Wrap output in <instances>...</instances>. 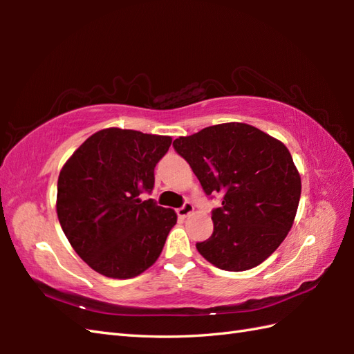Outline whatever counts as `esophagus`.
<instances>
[{"mask_svg": "<svg viewBox=\"0 0 354 354\" xmlns=\"http://www.w3.org/2000/svg\"><path fill=\"white\" fill-rule=\"evenodd\" d=\"M193 209H194V207H193L192 202H185V204L181 208L176 209V214L184 219V217H187V216L193 213Z\"/></svg>", "mask_w": 354, "mask_h": 354, "instance_id": "34e87169", "label": "esophagus"}]
</instances>
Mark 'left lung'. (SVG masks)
Masks as SVG:
<instances>
[{
    "label": "left lung",
    "mask_w": 354,
    "mask_h": 354,
    "mask_svg": "<svg viewBox=\"0 0 354 354\" xmlns=\"http://www.w3.org/2000/svg\"><path fill=\"white\" fill-rule=\"evenodd\" d=\"M173 147L207 196H223L222 207L212 212V237L196 243L199 254L232 272L259 266L288 236L301 196L288 147L245 123L205 127L176 138Z\"/></svg>",
    "instance_id": "8db88e82"
}]
</instances>
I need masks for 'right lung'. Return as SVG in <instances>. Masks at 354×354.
I'll return each instance as SVG.
<instances>
[{"instance_id":"right-lung-1","label":"right lung","mask_w":354,"mask_h":354,"mask_svg":"<svg viewBox=\"0 0 354 354\" xmlns=\"http://www.w3.org/2000/svg\"><path fill=\"white\" fill-rule=\"evenodd\" d=\"M170 137L109 127L91 135L57 179V217L88 266L109 278H132L160 257L176 213L141 201Z\"/></svg>"}]
</instances>
